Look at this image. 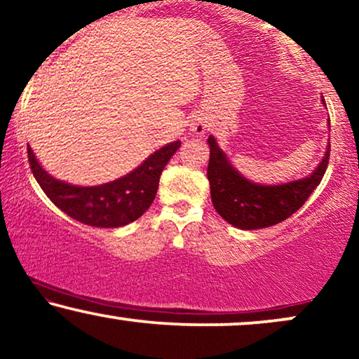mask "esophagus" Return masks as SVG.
Listing matches in <instances>:
<instances>
[{"mask_svg": "<svg viewBox=\"0 0 359 359\" xmlns=\"http://www.w3.org/2000/svg\"><path fill=\"white\" fill-rule=\"evenodd\" d=\"M190 130H192L194 134H203L205 133V124H203L202 119H195L192 121V124H190Z\"/></svg>", "mask_w": 359, "mask_h": 359, "instance_id": "obj_1", "label": "esophagus"}]
</instances>
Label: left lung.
Returning <instances> with one entry per match:
<instances>
[{"label":"left lung","mask_w":359,"mask_h":359,"mask_svg":"<svg viewBox=\"0 0 359 359\" xmlns=\"http://www.w3.org/2000/svg\"><path fill=\"white\" fill-rule=\"evenodd\" d=\"M208 146L210 161L207 177L212 203L222 219L242 230L265 229L288 219L318 187L330 161L328 149L318 169L310 177L283 185H260L247 180L230 165L212 135L208 137Z\"/></svg>","instance_id":"left-lung-1"}]
</instances>
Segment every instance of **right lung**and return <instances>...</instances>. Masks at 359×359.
<instances>
[{"label": "right lung", "instance_id": "obj_1", "mask_svg": "<svg viewBox=\"0 0 359 359\" xmlns=\"http://www.w3.org/2000/svg\"><path fill=\"white\" fill-rule=\"evenodd\" d=\"M179 147L180 140L167 144L130 174L96 187H78L56 180L38 164L29 146L28 158L33 175L54 205L81 224L114 229L137 220L152 205L162 170Z\"/></svg>", "mask_w": 359, "mask_h": 359}]
</instances>
